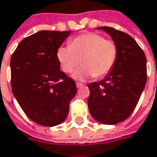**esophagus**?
<instances>
[{
    "label": "esophagus",
    "instance_id": "obj_1",
    "mask_svg": "<svg viewBox=\"0 0 157 157\" xmlns=\"http://www.w3.org/2000/svg\"><path fill=\"white\" fill-rule=\"evenodd\" d=\"M83 86V84L82 83H81V82H76V87L77 88H81Z\"/></svg>",
    "mask_w": 157,
    "mask_h": 157
}]
</instances>
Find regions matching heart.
Instances as JSON below:
<instances>
[{
  "mask_svg": "<svg viewBox=\"0 0 157 157\" xmlns=\"http://www.w3.org/2000/svg\"><path fill=\"white\" fill-rule=\"evenodd\" d=\"M117 55L115 42L93 33L79 35L71 42L70 46H62L57 51V59L64 73L70 74L80 62L82 64L73 74L76 80L106 75L114 67Z\"/></svg>",
  "mask_w": 157,
  "mask_h": 157,
  "instance_id": "1",
  "label": "heart"
}]
</instances>
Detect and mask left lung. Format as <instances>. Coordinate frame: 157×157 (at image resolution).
Masks as SVG:
<instances>
[{
    "label": "left lung",
    "mask_w": 157,
    "mask_h": 157,
    "mask_svg": "<svg viewBox=\"0 0 157 157\" xmlns=\"http://www.w3.org/2000/svg\"><path fill=\"white\" fill-rule=\"evenodd\" d=\"M110 35L117 46L114 67L100 82L88 85L89 111L100 124H115L133 112L147 82V59L132 36L108 26L97 27Z\"/></svg>",
    "instance_id": "obj_1"
}]
</instances>
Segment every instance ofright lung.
Listing matches in <instances>:
<instances>
[{
    "label": "right lung",
    "mask_w": 157,
    "mask_h": 157,
    "mask_svg": "<svg viewBox=\"0 0 157 157\" xmlns=\"http://www.w3.org/2000/svg\"><path fill=\"white\" fill-rule=\"evenodd\" d=\"M72 31H40L25 38L10 59L12 93L34 123L56 126L65 121L77 91L60 70L57 51Z\"/></svg>",
    "instance_id": "1"
}]
</instances>
